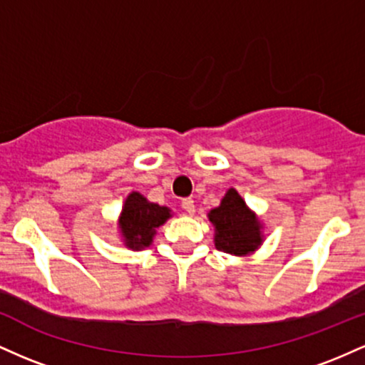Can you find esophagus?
I'll return each instance as SVG.
<instances>
[{"label":"esophagus","instance_id":"1","mask_svg":"<svg viewBox=\"0 0 365 365\" xmlns=\"http://www.w3.org/2000/svg\"><path fill=\"white\" fill-rule=\"evenodd\" d=\"M182 209H183V212H185V215H188V216L194 215V212H195L194 200H192V199H183L182 200Z\"/></svg>","mask_w":365,"mask_h":365}]
</instances>
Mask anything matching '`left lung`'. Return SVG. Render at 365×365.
Returning a JSON list of instances; mask_svg holds the SVG:
<instances>
[{"label":"left lung","instance_id":"left-lung-1","mask_svg":"<svg viewBox=\"0 0 365 365\" xmlns=\"http://www.w3.org/2000/svg\"><path fill=\"white\" fill-rule=\"evenodd\" d=\"M215 226V247L238 257L254 254L264 242V225L235 188H228L220 206L207 212Z\"/></svg>","mask_w":365,"mask_h":365}]
</instances>
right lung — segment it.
I'll return each mask as SVG.
<instances>
[{"label":"right lung","mask_w":365,"mask_h":365,"mask_svg":"<svg viewBox=\"0 0 365 365\" xmlns=\"http://www.w3.org/2000/svg\"><path fill=\"white\" fill-rule=\"evenodd\" d=\"M171 216L170 207L150 202L140 192H130L118 217L121 242L127 249L144 250L153 244L159 226Z\"/></svg>","instance_id":"add662e5"}]
</instances>
